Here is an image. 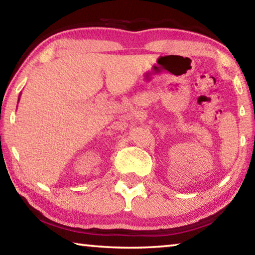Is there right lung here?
Instances as JSON below:
<instances>
[{"mask_svg": "<svg viewBox=\"0 0 255 255\" xmlns=\"http://www.w3.org/2000/svg\"><path fill=\"white\" fill-rule=\"evenodd\" d=\"M19 99H20V97H19Z\"/></svg>", "mask_w": 255, "mask_h": 255, "instance_id": "1", "label": "right lung"}]
</instances>
